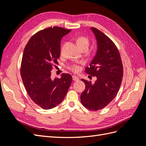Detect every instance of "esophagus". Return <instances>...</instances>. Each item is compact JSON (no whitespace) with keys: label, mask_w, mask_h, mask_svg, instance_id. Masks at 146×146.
Here are the masks:
<instances>
[{"label":"esophagus","mask_w":146,"mask_h":146,"mask_svg":"<svg viewBox=\"0 0 146 146\" xmlns=\"http://www.w3.org/2000/svg\"><path fill=\"white\" fill-rule=\"evenodd\" d=\"M72 78H73V81H77V80H79V78L78 77V76H76L73 75V76H72Z\"/></svg>","instance_id":"34e87169"}]
</instances>
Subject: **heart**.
I'll list each match as a JSON object with an SVG mask.
<instances>
[{
    "instance_id": "b5f03b06",
    "label": "heart",
    "mask_w": 146,
    "mask_h": 146,
    "mask_svg": "<svg viewBox=\"0 0 146 146\" xmlns=\"http://www.w3.org/2000/svg\"><path fill=\"white\" fill-rule=\"evenodd\" d=\"M76 42L78 46L81 50L83 49H88L89 46L90 40L87 37L84 36H79L76 39ZM70 70H72L74 73L78 72L81 69V66L77 64H74L70 66Z\"/></svg>"
}]
</instances>
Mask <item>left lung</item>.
I'll list each match as a JSON object with an SVG mask.
<instances>
[{
	"instance_id": "1",
	"label": "left lung",
	"mask_w": 146,
	"mask_h": 146,
	"mask_svg": "<svg viewBox=\"0 0 146 146\" xmlns=\"http://www.w3.org/2000/svg\"><path fill=\"white\" fill-rule=\"evenodd\" d=\"M91 30L96 36L97 51L86 73L96 76L94 84L82 79L85 90L80 96L81 102L87 109L98 111L106 107L116 97L123 76V66L117 46L106 35L94 27Z\"/></svg>"
}]
</instances>
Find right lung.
<instances>
[{
  "label": "right lung",
  "instance_id": "add662e5",
  "mask_svg": "<svg viewBox=\"0 0 146 146\" xmlns=\"http://www.w3.org/2000/svg\"><path fill=\"white\" fill-rule=\"evenodd\" d=\"M71 30L49 27L36 33L26 45L20 74L25 90L36 104L50 110L62 103L72 81L70 74L52 79L51 70L60 56V42Z\"/></svg>",
  "mask_w": 146,
  "mask_h": 146
}]
</instances>
